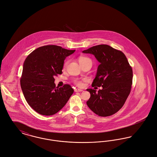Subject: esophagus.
<instances>
[{"mask_svg": "<svg viewBox=\"0 0 157 157\" xmlns=\"http://www.w3.org/2000/svg\"><path fill=\"white\" fill-rule=\"evenodd\" d=\"M75 92H81V91H83V90L81 89H79V88H75Z\"/></svg>", "mask_w": 157, "mask_h": 157, "instance_id": "34e87169", "label": "esophagus"}]
</instances>
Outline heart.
Returning <instances> with one entry per match:
<instances>
[{
  "instance_id": "heart-1",
  "label": "heart",
  "mask_w": 157,
  "mask_h": 157,
  "mask_svg": "<svg viewBox=\"0 0 157 157\" xmlns=\"http://www.w3.org/2000/svg\"><path fill=\"white\" fill-rule=\"evenodd\" d=\"M79 63H83V62H86V61H89V62H91V61L89 58H86V57H81V58H79ZM67 62L65 63L64 66H66L67 65ZM75 83H76L78 86H82V82L80 81H79V80H75Z\"/></svg>"
}]
</instances>
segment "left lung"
<instances>
[{"mask_svg": "<svg viewBox=\"0 0 157 157\" xmlns=\"http://www.w3.org/2000/svg\"><path fill=\"white\" fill-rule=\"evenodd\" d=\"M82 53L93 55L100 63L92 86L102 87L98 92L87 89L90 93L87 105L99 116H111L121 109L130 93L132 67L123 53L106 44L93 46Z\"/></svg>", "mask_w": 157, "mask_h": 157, "instance_id": "obj_1", "label": "left lung"}]
</instances>
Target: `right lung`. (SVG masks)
Masks as SVG:
<instances>
[{"instance_id":"1","label":"right lung","mask_w":157,"mask_h":157,"mask_svg":"<svg viewBox=\"0 0 157 157\" xmlns=\"http://www.w3.org/2000/svg\"><path fill=\"white\" fill-rule=\"evenodd\" d=\"M75 50L47 45L40 47L26 58L20 79L25 98L36 112L52 116L69 101L73 89L69 84L56 87L54 76L62 74L64 60Z\"/></svg>"}]
</instances>
